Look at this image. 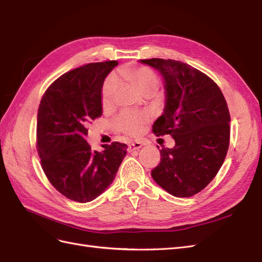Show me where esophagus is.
I'll return each mask as SVG.
<instances>
[{
	"instance_id": "34e87169",
	"label": "esophagus",
	"mask_w": 262,
	"mask_h": 262,
	"mask_svg": "<svg viewBox=\"0 0 262 262\" xmlns=\"http://www.w3.org/2000/svg\"><path fill=\"white\" fill-rule=\"evenodd\" d=\"M142 146H143V144L140 142H134V143H130L128 145V149H127V150H128L129 152H132L134 150H138Z\"/></svg>"
}]
</instances>
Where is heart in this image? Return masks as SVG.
Listing matches in <instances>:
<instances>
[{"label":"heart","instance_id":"b5f03b06","mask_svg":"<svg viewBox=\"0 0 262 262\" xmlns=\"http://www.w3.org/2000/svg\"><path fill=\"white\" fill-rule=\"evenodd\" d=\"M120 76L135 85L144 95H151L158 87V76L155 72L145 66H128L119 71ZM118 87V79L115 75H110L104 82L102 89V104L108 107L113 104L114 96ZM148 117L144 113L124 111L114 119V128L129 136L142 133Z\"/></svg>","mask_w":262,"mask_h":262}]
</instances>
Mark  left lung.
<instances>
[{"instance_id": "obj_1", "label": "left lung", "mask_w": 262, "mask_h": 262, "mask_svg": "<svg viewBox=\"0 0 262 262\" xmlns=\"http://www.w3.org/2000/svg\"><path fill=\"white\" fill-rule=\"evenodd\" d=\"M164 78L165 108L152 125L157 136L170 135L173 148L160 150L151 177L175 197H191L217 175L230 138V115L218 85L192 66L173 59H140Z\"/></svg>"}]
</instances>
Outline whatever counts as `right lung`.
<instances>
[{
    "label": "right lung",
    "instance_id": "right-lung-1",
    "mask_svg": "<svg viewBox=\"0 0 262 262\" xmlns=\"http://www.w3.org/2000/svg\"><path fill=\"white\" fill-rule=\"evenodd\" d=\"M117 61L91 63L65 73L52 83L37 112V151L50 183L63 196L89 203L113 183L127 152L114 142L92 150L86 125L103 113L102 89Z\"/></svg>",
    "mask_w": 262,
    "mask_h": 262
}]
</instances>
